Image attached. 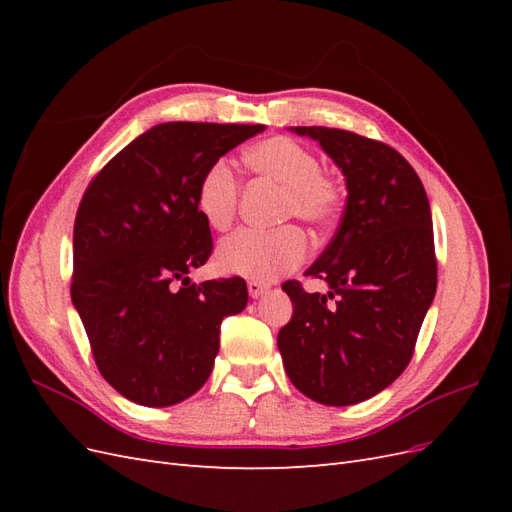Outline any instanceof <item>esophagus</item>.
<instances>
[{
  "instance_id": "1",
  "label": "esophagus",
  "mask_w": 512,
  "mask_h": 512,
  "mask_svg": "<svg viewBox=\"0 0 512 512\" xmlns=\"http://www.w3.org/2000/svg\"><path fill=\"white\" fill-rule=\"evenodd\" d=\"M267 290H269V286H267V284L256 282V280H250V282H247V292H250V297H252V299L262 297V294H265Z\"/></svg>"
}]
</instances>
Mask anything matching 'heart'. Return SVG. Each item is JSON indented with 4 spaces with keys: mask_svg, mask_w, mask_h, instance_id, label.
I'll return each instance as SVG.
<instances>
[{
    "mask_svg": "<svg viewBox=\"0 0 512 512\" xmlns=\"http://www.w3.org/2000/svg\"><path fill=\"white\" fill-rule=\"evenodd\" d=\"M243 162L252 173L282 185L280 215L312 226L331 224L344 207V185L320 168V158L290 136H271L243 151ZM239 179L232 166L213 160L198 177L194 205L200 218L213 230H226L235 220L239 203ZM307 256L305 232L286 224L273 230L241 228L218 247V267L252 280L273 277L299 267Z\"/></svg>",
    "mask_w": 512,
    "mask_h": 512,
    "instance_id": "1",
    "label": "heart"
}]
</instances>
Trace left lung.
<instances>
[{
    "instance_id": "left-lung-1",
    "label": "left lung",
    "mask_w": 512,
    "mask_h": 512,
    "mask_svg": "<svg viewBox=\"0 0 512 512\" xmlns=\"http://www.w3.org/2000/svg\"><path fill=\"white\" fill-rule=\"evenodd\" d=\"M342 168L346 209L305 275L329 294L282 288L294 305L277 335L290 382L324 406H352L401 376L438 286L431 209L399 151L361 134L299 126Z\"/></svg>"
}]
</instances>
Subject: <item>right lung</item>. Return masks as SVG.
Returning <instances> with one entry per match:
<instances>
[{
	"instance_id": "1",
	"label": "right lung",
	"mask_w": 512,
	"mask_h": 512,
	"mask_svg": "<svg viewBox=\"0 0 512 512\" xmlns=\"http://www.w3.org/2000/svg\"><path fill=\"white\" fill-rule=\"evenodd\" d=\"M262 130L160 123L87 185L70 294L102 378L134 404L164 408L194 395L218 356L224 316L247 305L241 277L190 282L213 250L194 190L213 160Z\"/></svg>"
}]
</instances>
